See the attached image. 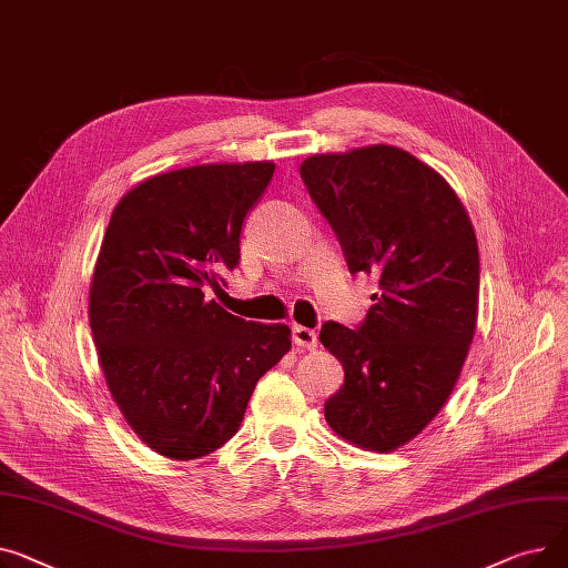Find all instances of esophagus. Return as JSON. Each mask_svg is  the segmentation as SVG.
I'll use <instances>...</instances> for the list:
<instances>
[{
	"label": "esophagus",
	"instance_id": "obj_1",
	"mask_svg": "<svg viewBox=\"0 0 568 568\" xmlns=\"http://www.w3.org/2000/svg\"><path fill=\"white\" fill-rule=\"evenodd\" d=\"M293 342H295V346L316 348L318 346V335H316V329H310V327H303V325H293Z\"/></svg>",
	"mask_w": 568,
	"mask_h": 568
}]
</instances>
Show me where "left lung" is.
<instances>
[{"label": "left lung", "mask_w": 568, "mask_h": 568, "mask_svg": "<svg viewBox=\"0 0 568 568\" xmlns=\"http://www.w3.org/2000/svg\"><path fill=\"white\" fill-rule=\"evenodd\" d=\"M351 275L378 277L355 327L327 321L321 344L344 364L325 419L348 443L392 452L449 398L477 327L479 250L449 183L404 149L378 144L300 164Z\"/></svg>", "instance_id": "obj_1"}]
</instances>
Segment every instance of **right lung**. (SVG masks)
I'll return each instance as SVG.
<instances>
[{"mask_svg":"<svg viewBox=\"0 0 568 568\" xmlns=\"http://www.w3.org/2000/svg\"><path fill=\"white\" fill-rule=\"evenodd\" d=\"M275 174L273 162L199 164L153 176L112 213L89 293L108 387L153 452L192 460L236 436L258 378L291 348L282 323L222 310L224 271Z\"/></svg>","mask_w":568,"mask_h":568,"instance_id":"add662e5","label":"right lung"}]
</instances>
